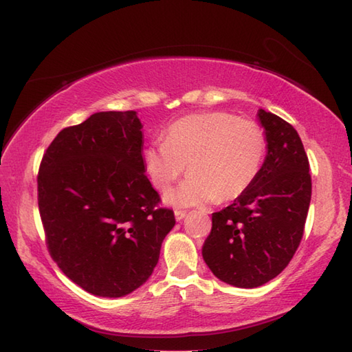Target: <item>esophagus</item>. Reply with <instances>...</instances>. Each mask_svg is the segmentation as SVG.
<instances>
[{
	"label": "esophagus",
	"instance_id": "obj_1",
	"mask_svg": "<svg viewBox=\"0 0 352 352\" xmlns=\"http://www.w3.org/2000/svg\"><path fill=\"white\" fill-rule=\"evenodd\" d=\"M174 216H175V221L180 222V221H183V219L186 218V216H188V212H184V210H175V212H174Z\"/></svg>",
	"mask_w": 352,
	"mask_h": 352
}]
</instances>
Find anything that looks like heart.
I'll list each match as a JSON object with an SVG mask.
<instances>
[{"label":"heart","instance_id":"1","mask_svg":"<svg viewBox=\"0 0 352 352\" xmlns=\"http://www.w3.org/2000/svg\"><path fill=\"white\" fill-rule=\"evenodd\" d=\"M266 151L265 131L257 122L208 111L170 124L166 140L149 142L144 159L157 189L169 188L188 164L190 177L164 193V203L193 207L241 197L257 180Z\"/></svg>","mask_w":352,"mask_h":352}]
</instances>
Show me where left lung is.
<instances>
[{
	"label": "left lung",
	"instance_id": "left-lung-1",
	"mask_svg": "<svg viewBox=\"0 0 352 352\" xmlns=\"http://www.w3.org/2000/svg\"><path fill=\"white\" fill-rule=\"evenodd\" d=\"M267 151L257 180L233 204L212 214L203 258L216 278L252 289L275 278L294 257L311 198L309 159L300 134L258 109Z\"/></svg>",
	"mask_w": 352,
	"mask_h": 352
}]
</instances>
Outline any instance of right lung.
<instances>
[{"label": "right lung", "instance_id": "add662e5", "mask_svg": "<svg viewBox=\"0 0 352 352\" xmlns=\"http://www.w3.org/2000/svg\"><path fill=\"white\" fill-rule=\"evenodd\" d=\"M142 126L134 110L98 111L58 133L41 163L51 257L95 296L121 298L146 283L175 226L145 175Z\"/></svg>", "mask_w": 352, "mask_h": 352}]
</instances>
